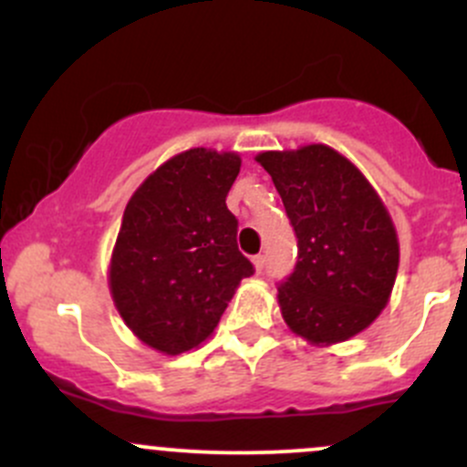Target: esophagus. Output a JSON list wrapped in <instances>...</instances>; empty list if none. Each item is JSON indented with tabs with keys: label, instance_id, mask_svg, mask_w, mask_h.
Returning <instances> with one entry per match:
<instances>
[{
	"label": "esophagus",
	"instance_id": "obj_1",
	"mask_svg": "<svg viewBox=\"0 0 467 467\" xmlns=\"http://www.w3.org/2000/svg\"><path fill=\"white\" fill-rule=\"evenodd\" d=\"M253 266H255L257 273H262V268H264V255H255V257H253Z\"/></svg>",
	"mask_w": 467,
	"mask_h": 467
}]
</instances>
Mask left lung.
<instances>
[{"instance_id":"8db88e82","label":"left lung","mask_w":467,"mask_h":467,"mask_svg":"<svg viewBox=\"0 0 467 467\" xmlns=\"http://www.w3.org/2000/svg\"><path fill=\"white\" fill-rule=\"evenodd\" d=\"M298 237L294 273L277 286L282 318L312 346L364 332L389 305L400 266L393 219L364 173L327 144L255 155Z\"/></svg>"}]
</instances>
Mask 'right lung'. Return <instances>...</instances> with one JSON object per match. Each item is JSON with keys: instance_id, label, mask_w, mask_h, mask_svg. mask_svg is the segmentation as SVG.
Returning a JSON list of instances; mask_svg holds the SVG:
<instances>
[{"instance_id": "1", "label": "right lung", "mask_w": 467, "mask_h": 467, "mask_svg": "<svg viewBox=\"0 0 467 467\" xmlns=\"http://www.w3.org/2000/svg\"><path fill=\"white\" fill-rule=\"evenodd\" d=\"M242 158L190 149L160 164L124 210L108 286L130 332L162 355L212 337L253 264L237 248L225 205Z\"/></svg>"}]
</instances>
